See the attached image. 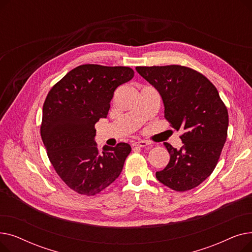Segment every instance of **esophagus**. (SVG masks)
Segmentation results:
<instances>
[{
    "instance_id": "obj_1",
    "label": "esophagus",
    "mask_w": 252,
    "mask_h": 252,
    "mask_svg": "<svg viewBox=\"0 0 252 252\" xmlns=\"http://www.w3.org/2000/svg\"><path fill=\"white\" fill-rule=\"evenodd\" d=\"M148 145H149V143L147 141H138V142H135L133 144V146H135V147H146V146H148Z\"/></svg>"
}]
</instances>
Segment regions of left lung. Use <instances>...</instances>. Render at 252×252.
I'll return each instance as SVG.
<instances>
[{
  "label": "left lung",
  "mask_w": 252,
  "mask_h": 252,
  "mask_svg": "<svg viewBox=\"0 0 252 252\" xmlns=\"http://www.w3.org/2000/svg\"><path fill=\"white\" fill-rule=\"evenodd\" d=\"M136 70L162 98L164 117L177 130L183 146L164 143L170 159L156 178L184 192L200 185L216 168L228 136L229 114L217 88L202 73L182 65L137 66Z\"/></svg>",
  "instance_id": "1"
}]
</instances>
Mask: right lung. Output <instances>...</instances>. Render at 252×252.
I'll list each match as a JSON object with an SVG mask.
<instances>
[{
  "instance_id": "obj_1",
  "label": "right lung",
  "mask_w": 252,
  "mask_h": 252,
  "mask_svg": "<svg viewBox=\"0 0 252 252\" xmlns=\"http://www.w3.org/2000/svg\"><path fill=\"white\" fill-rule=\"evenodd\" d=\"M126 66L84 64L49 91L43 106L41 136L49 159L74 192L94 196L121 175L131 148L127 143L100 151L95 124L105 118L115 89L134 77Z\"/></svg>"
}]
</instances>
